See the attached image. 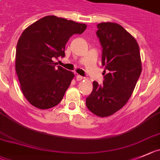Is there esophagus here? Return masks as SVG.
<instances>
[{
	"label": "esophagus",
	"instance_id": "obj_1",
	"mask_svg": "<svg viewBox=\"0 0 160 160\" xmlns=\"http://www.w3.org/2000/svg\"><path fill=\"white\" fill-rule=\"evenodd\" d=\"M83 79V77H81V76H80V75L77 76V81H80V80H82Z\"/></svg>",
	"mask_w": 160,
	"mask_h": 160
}]
</instances>
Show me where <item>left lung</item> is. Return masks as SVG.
Segmentation results:
<instances>
[{"instance_id":"left-lung-1","label":"left lung","mask_w":160,"mask_h":160,"mask_svg":"<svg viewBox=\"0 0 160 160\" xmlns=\"http://www.w3.org/2000/svg\"><path fill=\"white\" fill-rule=\"evenodd\" d=\"M97 27L105 76L102 84L93 82V90L86 98V105L95 115L105 118L114 114L128 102L142 65L138 43L125 28L110 22L98 23Z\"/></svg>"}]
</instances>
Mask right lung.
I'll return each instance as SVG.
<instances>
[{
  "instance_id": "1",
  "label": "right lung",
  "mask_w": 160,
  "mask_h": 160,
  "mask_svg": "<svg viewBox=\"0 0 160 160\" xmlns=\"http://www.w3.org/2000/svg\"><path fill=\"white\" fill-rule=\"evenodd\" d=\"M86 28L84 23L47 16L23 31L16 46V71L22 92L31 105L46 110L62 101L74 73L57 67L53 59L65 57L70 37L82 34Z\"/></svg>"
}]
</instances>
